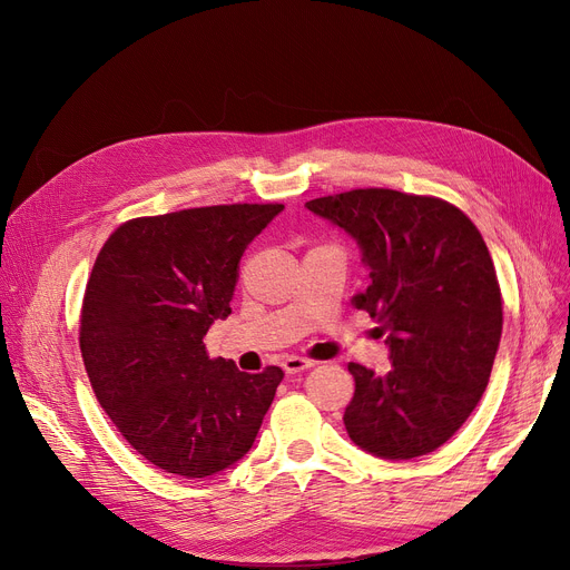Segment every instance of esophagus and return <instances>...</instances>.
I'll return each mask as SVG.
<instances>
[{
    "label": "esophagus",
    "mask_w": 570,
    "mask_h": 570,
    "mask_svg": "<svg viewBox=\"0 0 570 570\" xmlns=\"http://www.w3.org/2000/svg\"><path fill=\"white\" fill-rule=\"evenodd\" d=\"M314 365H316L314 361H309V357H303V355H286L284 363H282V367H284L286 374L305 372V370H309V367H314Z\"/></svg>",
    "instance_id": "obj_1"
}]
</instances>
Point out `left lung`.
I'll return each instance as SVG.
<instances>
[{"label": "left lung", "instance_id": "obj_1", "mask_svg": "<svg viewBox=\"0 0 570 570\" xmlns=\"http://www.w3.org/2000/svg\"><path fill=\"white\" fill-rule=\"evenodd\" d=\"M351 233L370 265L353 297L387 333L393 367L348 363L344 425L383 460L421 458L481 402L501 340V288L485 239L453 203L395 189H351L307 203Z\"/></svg>", "mask_w": 570, "mask_h": 570}]
</instances>
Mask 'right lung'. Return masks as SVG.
Listing matches in <instances>:
<instances>
[{"mask_svg": "<svg viewBox=\"0 0 570 570\" xmlns=\"http://www.w3.org/2000/svg\"><path fill=\"white\" fill-rule=\"evenodd\" d=\"M282 203H233L119 224L89 273L80 353L115 428L155 466L205 478L252 448L284 379L203 344L230 314L237 263Z\"/></svg>", "mask_w": 570, "mask_h": 570, "instance_id": "1", "label": "right lung"}]
</instances>
